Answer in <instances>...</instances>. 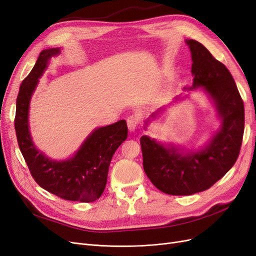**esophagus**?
<instances>
[{"mask_svg": "<svg viewBox=\"0 0 256 256\" xmlns=\"http://www.w3.org/2000/svg\"><path fill=\"white\" fill-rule=\"evenodd\" d=\"M139 121H140V118L138 114H132V116H130L126 120L128 122V130L132 132H135L138 128V124H139Z\"/></svg>", "mask_w": 256, "mask_h": 256, "instance_id": "34e87169", "label": "esophagus"}]
</instances>
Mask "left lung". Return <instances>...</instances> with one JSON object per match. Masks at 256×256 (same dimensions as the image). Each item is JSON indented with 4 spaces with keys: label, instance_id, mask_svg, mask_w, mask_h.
Returning a JSON list of instances; mask_svg holds the SVG:
<instances>
[{
    "label": "left lung",
    "instance_id": "8db88e82",
    "mask_svg": "<svg viewBox=\"0 0 256 256\" xmlns=\"http://www.w3.org/2000/svg\"><path fill=\"white\" fill-rule=\"evenodd\" d=\"M192 53V87L201 89L215 106L220 126L203 146L185 150L174 144H162L142 136L144 169L146 176L160 192L172 196H189L204 192L215 184L234 166L240 151L244 107L232 74L203 44L196 40L185 41ZM174 100H180L176 96ZM164 107L153 112L156 116ZM151 120L146 121V128Z\"/></svg>",
    "mask_w": 256,
    "mask_h": 256
}]
</instances>
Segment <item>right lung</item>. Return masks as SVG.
I'll list each match as a JSON object with an SVG mask.
<instances>
[{
  "instance_id": "obj_1",
  "label": "right lung",
  "mask_w": 256,
  "mask_h": 256,
  "mask_svg": "<svg viewBox=\"0 0 256 256\" xmlns=\"http://www.w3.org/2000/svg\"><path fill=\"white\" fill-rule=\"evenodd\" d=\"M58 54L60 48L41 51L34 68L22 82L16 110V134L23 158L40 187L64 200L94 202L104 192L110 160L128 137V126L126 120H120L94 128L67 160H52L37 149L30 132V98L51 58Z\"/></svg>"
}]
</instances>
